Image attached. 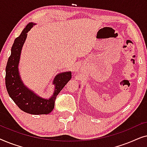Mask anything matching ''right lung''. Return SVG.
I'll return each mask as SVG.
<instances>
[{"label":"right lung","instance_id":"obj_1","mask_svg":"<svg viewBox=\"0 0 147 147\" xmlns=\"http://www.w3.org/2000/svg\"><path fill=\"white\" fill-rule=\"evenodd\" d=\"M35 25L29 23L19 37L14 41L11 54L6 67L5 84L8 94L20 109L31 114H47L53 110L57 96L71 78L70 71L64 72L56 76L53 80L55 91L49 100L43 99L34 94L24 86L19 74L18 65L22 47L27 38V33Z\"/></svg>","mask_w":147,"mask_h":147}]
</instances>
